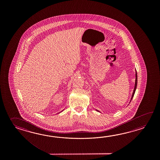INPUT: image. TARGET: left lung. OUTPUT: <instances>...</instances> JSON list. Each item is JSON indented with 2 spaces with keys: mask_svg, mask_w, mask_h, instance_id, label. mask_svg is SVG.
<instances>
[{
  "mask_svg": "<svg viewBox=\"0 0 160 160\" xmlns=\"http://www.w3.org/2000/svg\"><path fill=\"white\" fill-rule=\"evenodd\" d=\"M137 72H136V81H135V86H134V90H133V94H132V96L130 102H131V101H132V99L133 98V97H134V93H135V92H136V88H137ZM97 111H98V110H97Z\"/></svg>",
  "mask_w": 160,
  "mask_h": 160,
  "instance_id": "obj_1",
  "label": "left lung"
}]
</instances>
